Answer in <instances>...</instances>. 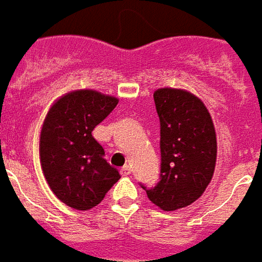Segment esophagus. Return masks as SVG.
<instances>
[{"label": "esophagus", "instance_id": "34e87169", "mask_svg": "<svg viewBox=\"0 0 262 262\" xmlns=\"http://www.w3.org/2000/svg\"><path fill=\"white\" fill-rule=\"evenodd\" d=\"M130 172H132V170H130V167H129V165H125L123 168H120V174H122L123 177L130 176Z\"/></svg>", "mask_w": 262, "mask_h": 262}]
</instances>
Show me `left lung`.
<instances>
[{"instance_id": "obj_1", "label": "left lung", "mask_w": 262, "mask_h": 262, "mask_svg": "<svg viewBox=\"0 0 262 262\" xmlns=\"http://www.w3.org/2000/svg\"><path fill=\"white\" fill-rule=\"evenodd\" d=\"M154 102L160 118L161 178L154 188L143 189L156 206L170 212L195 202L212 181L216 130L208 108L192 92L159 88Z\"/></svg>"}]
</instances>
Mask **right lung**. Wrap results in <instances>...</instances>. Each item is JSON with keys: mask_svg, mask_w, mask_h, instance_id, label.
<instances>
[{"mask_svg": "<svg viewBox=\"0 0 262 262\" xmlns=\"http://www.w3.org/2000/svg\"><path fill=\"white\" fill-rule=\"evenodd\" d=\"M118 102L102 92L75 90L56 99L45 118L39 142L43 176L52 192L70 208L97 206L120 178L92 136Z\"/></svg>", "mask_w": 262, "mask_h": 262, "instance_id": "add662e5", "label": "right lung"}]
</instances>
